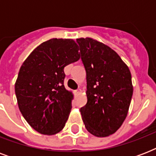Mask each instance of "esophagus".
Segmentation results:
<instances>
[{
  "instance_id": "34e87169",
  "label": "esophagus",
  "mask_w": 156,
  "mask_h": 156,
  "mask_svg": "<svg viewBox=\"0 0 156 156\" xmlns=\"http://www.w3.org/2000/svg\"><path fill=\"white\" fill-rule=\"evenodd\" d=\"M74 92H75L76 95H79V94H81V93H82V89H80V88H78V90H76L75 91H74Z\"/></svg>"
}]
</instances>
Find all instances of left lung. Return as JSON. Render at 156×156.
<instances>
[{"instance_id": "obj_1", "label": "left lung", "mask_w": 156, "mask_h": 156, "mask_svg": "<svg viewBox=\"0 0 156 156\" xmlns=\"http://www.w3.org/2000/svg\"><path fill=\"white\" fill-rule=\"evenodd\" d=\"M87 72V103L80 109L86 129L103 138L114 133L128 114L133 95L129 69L113 49L92 38H79Z\"/></svg>"}]
</instances>
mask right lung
Returning <instances> with one entry per match:
<instances>
[{
    "label": "right lung",
    "mask_w": 156,
    "mask_h": 156,
    "mask_svg": "<svg viewBox=\"0 0 156 156\" xmlns=\"http://www.w3.org/2000/svg\"><path fill=\"white\" fill-rule=\"evenodd\" d=\"M72 39H51L33 50L21 66L15 94L21 113L41 134L62 130L72 108L73 95L64 86V68L80 58Z\"/></svg>",
    "instance_id": "obj_1"
}]
</instances>
